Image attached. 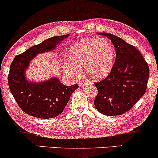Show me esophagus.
Segmentation results:
<instances>
[{
	"label": "esophagus",
	"mask_w": 158,
	"mask_h": 158,
	"mask_svg": "<svg viewBox=\"0 0 158 158\" xmlns=\"http://www.w3.org/2000/svg\"><path fill=\"white\" fill-rule=\"evenodd\" d=\"M88 84V82H85V81H82V82H79V86H80V87H83V86H85V85H87Z\"/></svg>",
	"instance_id": "esophagus-1"
}]
</instances>
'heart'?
Returning a JSON list of instances; mask_svg holds the SVG:
<instances>
[{
  "label": "heart",
  "instance_id": "1",
  "mask_svg": "<svg viewBox=\"0 0 158 158\" xmlns=\"http://www.w3.org/2000/svg\"><path fill=\"white\" fill-rule=\"evenodd\" d=\"M69 61L64 64L66 73L73 78L85 73L93 80H101L110 75L115 59V49L108 40L85 38L76 41L68 52Z\"/></svg>",
  "mask_w": 158,
  "mask_h": 158
}]
</instances>
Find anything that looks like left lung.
<instances>
[{"mask_svg": "<svg viewBox=\"0 0 158 158\" xmlns=\"http://www.w3.org/2000/svg\"><path fill=\"white\" fill-rule=\"evenodd\" d=\"M112 41L116 58L110 75L94 83L98 88L95 107L109 116L127 112L145 94L149 77V67L142 54L120 37L100 33Z\"/></svg>", "mask_w": 158, "mask_h": 158, "instance_id": "8db88e82", "label": "left lung"}]
</instances>
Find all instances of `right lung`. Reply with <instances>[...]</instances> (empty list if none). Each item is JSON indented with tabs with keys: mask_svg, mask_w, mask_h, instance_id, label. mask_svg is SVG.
<instances>
[{
	"mask_svg": "<svg viewBox=\"0 0 158 158\" xmlns=\"http://www.w3.org/2000/svg\"><path fill=\"white\" fill-rule=\"evenodd\" d=\"M68 36L48 38L16 55L12 62L8 75L9 87L17 104L27 115L43 119L56 117L62 113L71 94L79 88L77 84L64 85L58 78L34 82L27 81L25 77V70L36 55L54 50Z\"/></svg>",
	"mask_w": 158,
	"mask_h": 158,
	"instance_id": "obj_1",
	"label": "right lung"
}]
</instances>
